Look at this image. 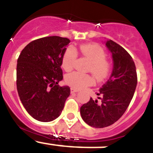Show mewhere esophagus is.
<instances>
[{
	"mask_svg": "<svg viewBox=\"0 0 153 153\" xmlns=\"http://www.w3.org/2000/svg\"><path fill=\"white\" fill-rule=\"evenodd\" d=\"M70 92H71V93H77V92H79V90H76V89L75 88H70Z\"/></svg>",
	"mask_w": 153,
	"mask_h": 153,
	"instance_id": "obj_1",
	"label": "esophagus"
}]
</instances>
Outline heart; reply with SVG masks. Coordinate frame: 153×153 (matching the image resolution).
<instances>
[{
  "label": "heart",
  "mask_w": 153,
  "mask_h": 153,
  "mask_svg": "<svg viewBox=\"0 0 153 153\" xmlns=\"http://www.w3.org/2000/svg\"><path fill=\"white\" fill-rule=\"evenodd\" d=\"M79 51L83 56L91 62L88 68L89 72L93 73L98 81L105 79L110 70V63L106 59V53L103 48L99 44H88L81 45ZM76 57V50L74 47H69L65 51L62 58L63 68L67 71L72 70L75 65ZM65 80L69 86L76 89H83L86 86H91L94 81L92 76L79 72L67 74Z\"/></svg>",
  "instance_id": "heart-1"
}]
</instances>
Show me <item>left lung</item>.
Returning a JSON list of instances; mask_svg holds the SVG:
<instances>
[{
    "label": "left lung",
    "instance_id": "obj_1",
    "mask_svg": "<svg viewBox=\"0 0 153 153\" xmlns=\"http://www.w3.org/2000/svg\"><path fill=\"white\" fill-rule=\"evenodd\" d=\"M112 53L113 67L111 76L99 90L98 100L90 98L80 107V115L86 123L103 128L116 123L129 106L137 85L136 66L132 56L123 47L111 40L106 42Z\"/></svg>",
    "mask_w": 153,
    "mask_h": 153
}]
</instances>
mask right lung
I'll use <instances>...</instances> for the list:
<instances>
[{"instance_id": "add662e5", "label": "right lung", "mask_w": 153, "mask_h": 153, "mask_svg": "<svg viewBox=\"0 0 153 153\" xmlns=\"http://www.w3.org/2000/svg\"><path fill=\"white\" fill-rule=\"evenodd\" d=\"M70 40L58 36L33 40L17 59V89L23 106L40 122L57 118L70 94L68 86H60L63 79L62 58Z\"/></svg>"}]
</instances>
